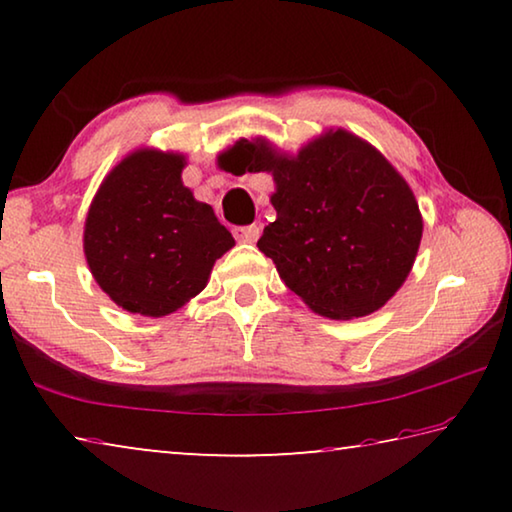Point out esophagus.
I'll list each match as a JSON object with an SVG mask.
<instances>
[{"instance_id":"obj_1","label":"esophagus","mask_w":512,"mask_h":512,"mask_svg":"<svg viewBox=\"0 0 512 512\" xmlns=\"http://www.w3.org/2000/svg\"><path fill=\"white\" fill-rule=\"evenodd\" d=\"M259 235H262V228L259 225H239V228H235V237L239 241H244V244H255V241L259 239Z\"/></svg>"}]
</instances>
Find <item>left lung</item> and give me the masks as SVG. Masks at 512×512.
<instances>
[{
    "label": "left lung",
    "mask_w": 512,
    "mask_h": 512,
    "mask_svg": "<svg viewBox=\"0 0 512 512\" xmlns=\"http://www.w3.org/2000/svg\"><path fill=\"white\" fill-rule=\"evenodd\" d=\"M221 160L235 173H273L277 219L257 246L316 314L368 316L402 287L422 216L404 178L370 144L336 131L280 158L266 142L241 140Z\"/></svg>",
    "instance_id": "1"
}]
</instances>
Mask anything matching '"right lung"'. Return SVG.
<instances>
[{
	"instance_id": "right-lung-1",
	"label": "right lung",
	"mask_w": 512,
	"mask_h": 512,
	"mask_svg": "<svg viewBox=\"0 0 512 512\" xmlns=\"http://www.w3.org/2000/svg\"><path fill=\"white\" fill-rule=\"evenodd\" d=\"M185 158L137 151L117 164L90 205L85 257L119 307L167 316L201 293L216 259L235 246L207 203L183 185Z\"/></svg>"
}]
</instances>
